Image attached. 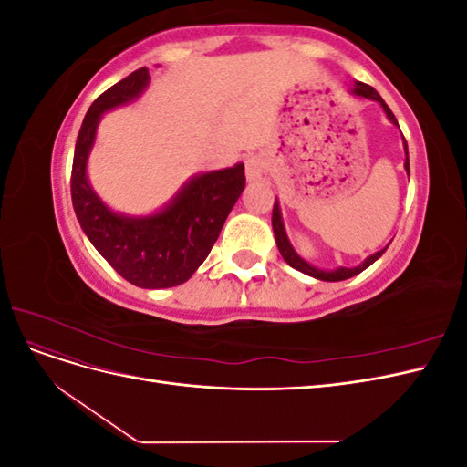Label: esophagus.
<instances>
[{
    "mask_svg": "<svg viewBox=\"0 0 467 467\" xmlns=\"http://www.w3.org/2000/svg\"><path fill=\"white\" fill-rule=\"evenodd\" d=\"M265 169H266V163H265V160L261 158V155H251V158H247V161H245L247 181L249 182H257L265 175Z\"/></svg>",
    "mask_w": 467,
    "mask_h": 467,
    "instance_id": "obj_1",
    "label": "esophagus"
}]
</instances>
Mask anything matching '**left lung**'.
I'll return each mask as SVG.
<instances>
[{"mask_svg": "<svg viewBox=\"0 0 467 467\" xmlns=\"http://www.w3.org/2000/svg\"><path fill=\"white\" fill-rule=\"evenodd\" d=\"M352 93L358 95V97L372 99V101H378L381 107H384L388 119H389L393 124H398V119H395L391 109L386 105L384 99L379 97V93H378L374 88L366 86V83H362V81H357L355 88H352ZM405 155H407V158H405V169H407V173H409V151H407V142H405ZM273 230H275L276 245H278V251H280L282 259H285L292 268H296V271H300V273H304V275H307V276L319 278V280H327V282L347 280V278H350V276L360 275V273L364 271V268H368L374 261H378L381 255H384V251L388 249V247H386V249H381V251L374 253V255H370L362 265H358V266H355V268H345V266H341V268H337V271H321V268H316V266H312L309 263H306V261L298 255V253L294 251V247L290 245L288 237H286V232H285V225H282V216H280L278 202H275V206H273Z\"/></svg>", "mask_w": 467, "mask_h": 467, "instance_id": "obj_1", "label": "left lung"}]
</instances>
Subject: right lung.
Wrapping results in <instances>:
<instances>
[{"label":"right lung","instance_id":"right-lung-1","mask_svg":"<svg viewBox=\"0 0 467 467\" xmlns=\"http://www.w3.org/2000/svg\"><path fill=\"white\" fill-rule=\"evenodd\" d=\"M148 81V69L140 67L95 99L78 134L69 187L81 230L122 278L140 288H171L189 280L208 257L245 189V167L237 163L194 177L155 216L126 218L110 212L89 187L88 155L103 112L132 101Z\"/></svg>","mask_w":467,"mask_h":467}]
</instances>
